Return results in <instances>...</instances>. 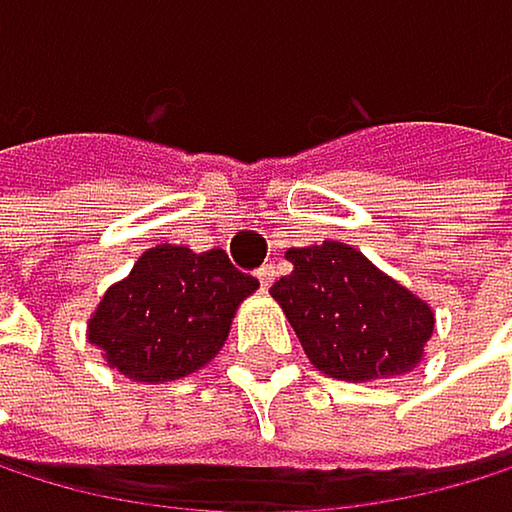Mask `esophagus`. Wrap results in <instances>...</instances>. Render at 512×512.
<instances>
[{"instance_id":"34e87169","label":"esophagus","mask_w":512,"mask_h":512,"mask_svg":"<svg viewBox=\"0 0 512 512\" xmlns=\"http://www.w3.org/2000/svg\"><path fill=\"white\" fill-rule=\"evenodd\" d=\"M258 279H261V285H264V288H270V285H273V279H276V264H264V267L258 270Z\"/></svg>"}]
</instances>
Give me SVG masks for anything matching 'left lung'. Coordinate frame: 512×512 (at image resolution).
<instances>
[{"instance_id": "left-lung-1", "label": "left lung", "mask_w": 512, "mask_h": 512, "mask_svg": "<svg viewBox=\"0 0 512 512\" xmlns=\"http://www.w3.org/2000/svg\"><path fill=\"white\" fill-rule=\"evenodd\" d=\"M291 273L270 294L310 365L362 384L418 368L433 338V307L347 242L288 248Z\"/></svg>"}]
</instances>
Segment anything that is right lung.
Listing matches in <instances>:
<instances>
[{"instance_id":"right-lung-1","label":"right lung","mask_w":512,"mask_h":512,"mask_svg":"<svg viewBox=\"0 0 512 512\" xmlns=\"http://www.w3.org/2000/svg\"><path fill=\"white\" fill-rule=\"evenodd\" d=\"M258 288L221 248L196 254L187 245H156L107 288L85 334L119 375L178 381L221 353L239 304Z\"/></svg>"}]
</instances>
